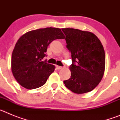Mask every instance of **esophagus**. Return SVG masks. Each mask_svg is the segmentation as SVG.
Instances as JSON below:
<instances>
[{
	"mask_svg": "<svg viewBox=\"0 0 120 120\" xmlns=\"http://www.w3.org/2000/svg\"><path fill=\"white\" fill-rule=\"evenodd\" d=\"M56 68L58 70H61V69H62V67L61 66H58V65H56Z\"/></svg>",
	"mask_w": 120,
	"mask_h": 120,
	"instance_id": "esophagus-1",
	"label": "esophagus"
}]
</instances>
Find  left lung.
I'll use <instances>...</instances> for the list:
<instances>
[{
    "mask_svg": "<svg viewBox=\"0 0 120 120\" xmlns=\"http://www.w3.org/2000/svg\"><path fill=\"white\" fill-rule=\"evenodd\" d=\"M62 30L72 59L71 77L64 83L76 94L91 91L98 85L104 75L105 53L102 44L90 32L73 28H63Z\"/></svg>",
    "mask_w": 120,
    "mask_h": 120,
    "instance_id": "8db88e82",
    "label": "left lung"
}]
</instances>
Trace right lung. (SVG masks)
Instances as JSON below:
<instances>
[{"instance_id": "1", "label": "right lung", "mask_w": 120, "mask_h": 120, "mask_svg": "<svg viewBox=\"0 0 120 120\" xmlns=\"http://www.w3.org/2000/svg\"><path fill=\"white\" fill-rule=\"evenodd\" d=\"M61 29L46 27L24 34L15 45L11 58V70L17 82L28 90L44 85L55 66L42 59L53 40L64 39Z\"/></svg>"}]
</instances>
